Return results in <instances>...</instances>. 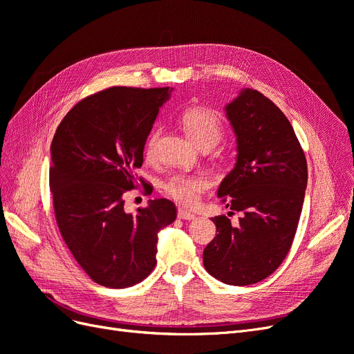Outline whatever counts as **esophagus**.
Listing matches in <instances>:
<instances>
[{"label": "esophagus", "instance_id": "obj_1", "mask_svg": "<svg viewBox=\"0 0 354 354\" xmlns=\"http://www.w3.org/2000/svg\"><path fill=\"white\" fill-rule=\"evenodd\" d=\"M177 217H178L180 220H194V218H195V214L187 211V209H185V208H178Z\"/></svg>", "mask_w": 354, "mask_h": 354}]
</instances>
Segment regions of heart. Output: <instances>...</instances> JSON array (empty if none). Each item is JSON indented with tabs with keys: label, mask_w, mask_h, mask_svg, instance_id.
<instances>
[{
	"label": "heart",
	"mask_w": 354,
	"mask_h": 354,
	"mask_svg": "<svg viewBox=\"0 0 354 354\" xmlns=\"http://www.w3.org/2000/svg\"><path fill=\"white\" fill-rule=\"evenodd\" d=\"M181 127L185 128L187 137L196 146L208 143L216 145L223 134V122L220 116L208 109H189L181 115ZM156 134H152L146 145V156H153ZM211 186V180L203 174L178 173L164 181V192L185 205H194L201 195Z\"/></svg>",
	"instance_id": "heart-1"
}]
</instances>
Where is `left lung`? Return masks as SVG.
Here are the masks:
<instances>
[{"instance_id":"obj_1","label":"left lung","mask_w":354,"mask_h":354,"mask_svg":"<svg viewBox=\"0 0 354 354\" xmlns=\"http://www.w3.org/2000/svg\"><path fill=\"white\" fill-rule=\"evenodd\" d=\"M236 134V165L218 187L234 224L214 217L203 250L207 272L227 285H252L282 264L295 236L307 187V160L291 122L260 91L245 88L226 106Z\"/></svg>"}]
</instances>
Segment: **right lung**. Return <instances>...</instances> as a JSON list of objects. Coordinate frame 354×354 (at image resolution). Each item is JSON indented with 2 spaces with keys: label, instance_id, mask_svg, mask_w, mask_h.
<instances>
[{
  "label": "right lung",
  "instance_id": "1",
  "mask_svg": "<svg viewBox=\"0 0 354 354\" xmlns=\"http://www.w3.org/2000/svg\"><path fill=\"white\" fill-rule=\"evenodd\" d=\"M169 94V87L91 94L73 106L53 137L50 189L57 226L73 259L102 286L128 288L146 279L156 264L158 232L177 217L168 199L149 201L136 214L124 209Z\"/></svg>",
  "mask_w": 354,
  "mask_h": 354
}]
</instances>
